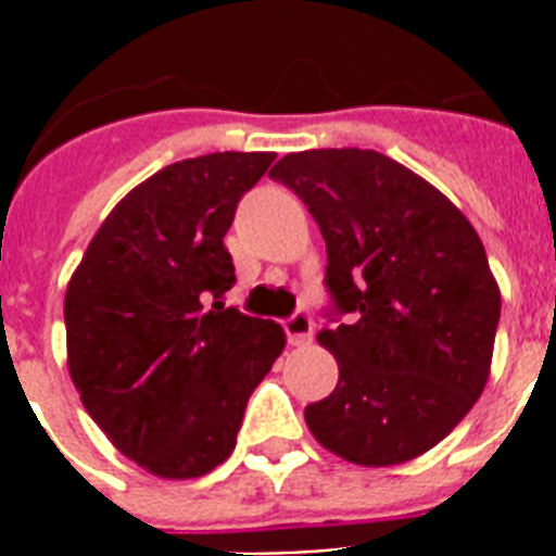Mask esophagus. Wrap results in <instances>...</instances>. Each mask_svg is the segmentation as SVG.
<instances>
[{
	"label": "esophagus",
	"instance_id": "34e87169",
	"mask_svg": "<svg viewBox=\"0 0 556 556\" xmlns=\"http://www.w3.org/2000/svg\"><path fill=\"white\" fill-rule=\"evenodd\" d=\"M283 331H287L289 345H306L314 333V320L308 317V312H294L287 323H283Z\"/></svg>",
	"mask_w": 556,
	"mask_h": 556
}]
</instances>
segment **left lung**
<instances>
[{"label": "left lung", "instance_id": "obj_1", "mask_svg": "<svg viewBox=\"0 0 556 556\" xmlns=\"http://www.w3.org/2000/svg\"><path fill=\"white\" fill-rule=\"evenodd\" d=\"M326 239L333 392L308 431L365 468L401 465L454 431L488 384L501 294L468 217L376 150L289 152L269 169Z\"/></svg>", "mask_w": 556, "mask_h": 556}]
</instances>
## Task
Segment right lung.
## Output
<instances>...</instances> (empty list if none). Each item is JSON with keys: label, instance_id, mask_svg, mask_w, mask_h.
Listing matches in <instances>:
<instances>
[{"label": "right lung", "instance_id": "1", "mask_svg": "<svg viewBox=\"0 0 556 556\" xmlns=\"http://www.w3.org/2000/svg\"><path fill=\"white\" fill-rule=\"evenodd\" d=\"M275 152L164 166L108 214L66 289L68 372L116 448L161 479L223 465L244 406L281 356L273 320L225 308L223 239Z\"/></svg>", "mask_w": 556, "mask_h": 556}]
</instances>
